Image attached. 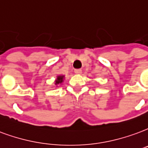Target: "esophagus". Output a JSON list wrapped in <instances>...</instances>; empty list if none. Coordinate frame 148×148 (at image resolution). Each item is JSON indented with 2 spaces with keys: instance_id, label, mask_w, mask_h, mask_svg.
Here are the masks:
<instances>
[{
  "instance_id": "esophagus-1",
  "label": "esophagus",
  "mask_w": 148,
  "mask_h": 148,
  "mask_svg": "<svg viewBox=\"0 0 148 148\" xmlns=\"http://www.w3.org/2000/svg\"><path fill=\"white\" fill-rule=\"evenodd\" d=\"M74 73L76 74H81L82 73V71L81 69H76V70H74Z\"/></svg>"
}]
</instances>
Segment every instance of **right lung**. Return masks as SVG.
I'll return each mask as SVG.
<instances>
[{"label": "right lung", "mask_w": 148, "mask_h": 148, "mask_svg": "<svg viewBox=\"0 0 148 148\" xmlns=\"http://www.w3.org/2000/svg\"><path fill=\"white\" fill-rule=\"evenodd\" d=\"M64 78H65V75H58L56 80H55V85L57 86L59 85H61L63 82Z\"/></svg>", "instance_id": "obj_1"}]
</instances>
